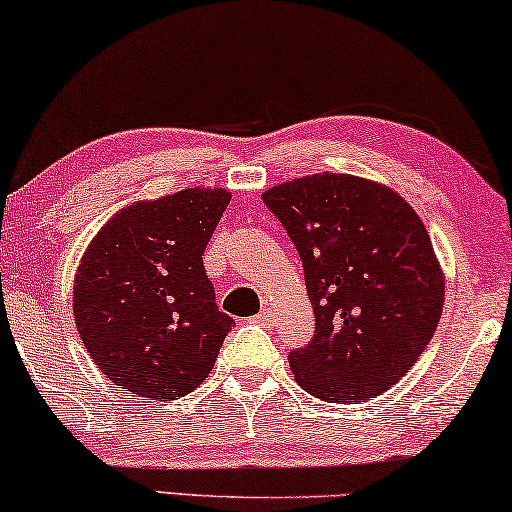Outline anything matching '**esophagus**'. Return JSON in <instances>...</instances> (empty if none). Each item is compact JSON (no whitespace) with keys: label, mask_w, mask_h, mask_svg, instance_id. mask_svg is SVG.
<instances>
[{"label":"esophagus","mask_w":512,"mask_h":512,"mask_svg":"<svg viewBox=\"0 0 512 512\" xmlns=\"http://www.w3.org/2000/svg\"><path fill=\"white\" fill-rule=\"evenodd\" d=\"M272 320H275V315H272L270 308H263L261 313L251 317V322L254 324H261V327H272Z\"/></svg>","instance_id":"1"}]
</instances>
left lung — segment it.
Instances as JSON below:
<instances>
[{
    "label": "left lung",
    "instance_id": "1",
    "mask_svg": "<svg viewBox=\"0 0 512 512\" xmlns=\"http://www.w3.org/2000/svg\"><path fill=\"white\" fill-rule=\"evenodd\" d=\"M263 202L301 256L315 334L291 350L298 386L357 404L393 388L433 338L444 277L426 225L386 185L315 174Z\"/></svg>",
    "mask_w": 512,
    "mask_h": 512
}]
</instances>
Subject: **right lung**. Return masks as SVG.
Instances as JSON below:
<instances>
[{
  "label": "right lung",
  "mask_w": 512,
  "mask_h": 512,
  "mask_svg": "<svg viewBox=\"0 0 512 512\" xmlns=\"http://www.w3.org/2000/svg\"><path fill=\"white\" fill-rule=\"evenodd\" d=\"M228 202L225 190L190 188L131 204L89 244L75 322L115 386L178 400L211 374L232 317L218 310L202 256Z\"/></svg>",
  "instance_id": "obj_1"
}]
</instances>
